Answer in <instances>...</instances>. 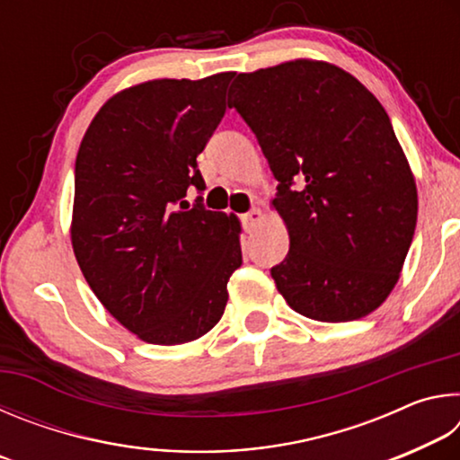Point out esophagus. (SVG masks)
<instances>
[{
	"label": "esophagus",
	"instance_id": "34e87169",
	"mask_svg": "<svg viewBox=\"0 0 460 460\" xmlns=\"http://www.w3.org/2000/svg\"><path fill=\"white\" fill-rule=\"evenodd\" d=\"M241 221H243L245 231L252 233L261 223V211H260V208H252V211L241 217Z\"/></svg>",
	"mask_w": 460,
	"mask_h": 460
}]
</instances>
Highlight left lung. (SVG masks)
<instances>
[{"label":"left lung","mask_w":460,"mask_h":460,"mask_svg":"<svg viewBox=\"0 0 460 460\" xmlns=\"http://www.w3.org/2000/svg\"><path fill=\"white\" fill-rule=\"evenodd\" d=\"M229 107L258 137L290 252L271 268L292 310L347 323L381 306L414 237V174L385 109L323 60L239 73Z\"/></svg>","instance_id":"left-lung-1"}]
</instances>
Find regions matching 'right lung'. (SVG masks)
Masks as SVG:
<instances>
[{
	"mask_svg": "<svg viewBox=\"0 0 460 460\" xmlns=\"http://www.w3.org/2000/svg\"><path fill=\"white\" fill-rule=\"evenodd\" d=\"M233 73L155 79L99 109L75 164L71 241L115 321L152 345H181L221 321L241 266L235 215L207 211L197 155L225 115Z\"/></svg>",
	"mask_w": 460,
	"mask_h": 460,
	"instance_id": "1",
	"label": "right lung"
}]
</instances>
